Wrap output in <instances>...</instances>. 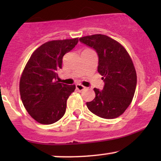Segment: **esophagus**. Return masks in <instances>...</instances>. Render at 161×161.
Masks as SVG:
<instances>
[{
    "label": "esophagus",
    "instance_id": "1",
    "mask_svg": "<svg viewBox=\"0 0 161 161\" xmlns=\"http://www.w3.org/2000/svg\"><path fill=\"white\" fill-rule=\"evenodd\" d=\"M75 88H76V89L78 90V91L82 92V90H84L85 88H86V87L83 86L82 85H81V84H77L76 86H75Z\"/></svg>",
    "mask_w": 161,
    "mask_h": 161
}]
</instances>
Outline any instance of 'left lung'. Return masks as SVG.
Instances as JSON below:
<instances>
[{
	"label": "left lung",
	"mask_w": 161,
	"mask_h": 161,
	"mask_svg": "<svg viewBox=\"0 0 161 161\" xmlns=\"http://www.w3.org/2000/svg\"><path fill=\"white\" fill-rule=\"evenodd\" d=\"M98 56L97 71L102 75L103 90L94 88L95 97L87 102L88 110L104 119H114L123 114L132 102L137 75L128 52L119 42L104 35L79 38Z\"/></svg>",
	"instance_id": "left-lung-1"
}]
</instances>
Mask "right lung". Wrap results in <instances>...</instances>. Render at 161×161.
I'll return each mask as SVG.
<instances>
[{
  "label": "right lung",
  "instance_id": "obj_1",
  "mask_svg": "<svg viewBox=\"0 0 161 161\" xmlns=\"http://www.w3.org/2000/svg\"><path fill=\"white\" fill-rule=\"evenodd\" d=\"M78 38L51 41L41 45L27 62L19 82L21 100L25 110L42 124H52L66 112V101L75 86L60 83L57 71L63 57L78 43Z\"/></svg>",
  "mask_w": 161,
  "mask_h": 161
}]
</instances>
